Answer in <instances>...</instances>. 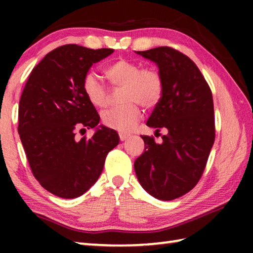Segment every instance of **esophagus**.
<instances>
[{
    "mask_svg": "<svg viewBox=\"0 0 253 253\" xmlns=\"http://www.w3.org/2000/svg\"><path fill=\"white\" fill-rule=\"evenodd\" d=\"M127 138H129V135L123 134V132H119V139H121L122 142H124V140H126Z\"/></svg>",
    "mask_w": 253,
    "mask_h": 253,
    "instance_id": "1",
    "label": "esophagus"
}]
</instances>
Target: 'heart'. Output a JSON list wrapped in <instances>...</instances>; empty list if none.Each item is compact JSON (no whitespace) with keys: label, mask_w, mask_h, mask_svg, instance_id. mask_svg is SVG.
<instances>
[{"label":"heart","mask_w":253,"mask_h":253,"mask_svg":"<svg viewBox=\"0 0 253 253\" xmlns=\"http://www.w3.org/2000/svg\"><path fill=\"white\" fill-rule=\"evenodd\" d=\"M104 74L113 87H123L122 100L125 104L102 114V123L119 132H129L140 119L142 110L156 107L164 95L165 81L155 67H142L134 60L119 58L105 68ZM84 95L96 108L109 105V92L95 75L87 74L81 84Z\"/></svg>","instance_id":"b5f03b06"}]
</instances>
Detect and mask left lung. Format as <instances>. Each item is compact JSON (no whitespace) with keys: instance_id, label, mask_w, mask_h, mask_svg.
Returning <instances> with one entry per match:
<instances>
[{"instance_id":"8db88e82","label":"left lung","mask_w":253,"mask_h":253,"mask_svg":"<svg viewBox=\"0 0 253 253\" xmlns=\"http://www.w3.org/2000/svg\"><path fill=\"white\" fill-rule=\"evenodd\" d=\"M137 53L156 62L164 77V95L147 126L168 134L160 144L142 136L146 147L134 169L145 191L170 201L190 192L207 166L215 139L212 91L198 66L178 50L158 46Z\"/></svg>"}]
</instances>
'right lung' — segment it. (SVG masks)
Instances as JSON below:
<instances>
[{"label": "right lung", "mask_w": 253, "mask_h": 253, "mask_svg": "<svg viewBox=\"0 0 253 253\" xmlns=\"http://www.w3.org/2000/svg\"><path fill=\"white\" fill-rule=\"evenodd\" d=\"M113 52L61 45L33 68L24 85L19 104L21 142L33 176L59 198L75 199L87 192L119 143L117 132L104 126L90 138L76 137L100 121L84 95V77L92 63Z\"/></svg>", "instance_id": "obj_1"}]
</instances>
